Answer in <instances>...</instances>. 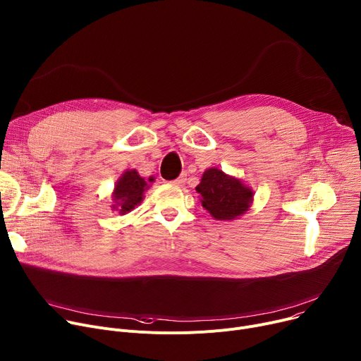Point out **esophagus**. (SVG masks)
Here are the masks:
<instances>
[{"mask_svg": "<svg viewBox=\"0 0 361 361\" xmlns=\"http://www.w3.org/2000/svg\"><path fill=\"white\" fill-rule=\"evenodd\" d=\"M185 180H186V178H185V175H182V176H179L178 179L172 180V185H175V186H178V188H182V186L185 185Z\"/></svg>", "mask_w": 361, "mask_h": 361, "instance_id": "esophagus-1", "label": "esophagus"}]
</instances>
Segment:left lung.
Wrapping results in <instances>:
<instances>
[{"mask_svg": "<svg viewBox=\"0 0 361 361\" xmlns=\"http://www.w3.org/2000/svg\"><path fill=\"white\" fill-rule=\"evenodd\" d=\"M202 207L218 221H231L243 215L253 202V190L240 179L209 168L197 186Z\"/></svg>", "mask_w": 361, "mask_h": 361, "instance_id": "8db88e82", "label": "left lung"}]
</instances>
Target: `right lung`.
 I'll use <instances>...</instances> for the list:
<instances>
[{"label": "right lung", "instance_id": "add662e5", "mask_svg": "<svg viewBox=\"0 0 361 361\" xmlns=\"http://www.w3.org/2000/svg\"><path fill=\"white\" fill-rule=\"evenodd\" d=\"M146 189H149L147 182L135 169L126 171L117 180L113 192V209L118 211L121 215L130 212L143 201Z\"/></svg>", "mask_w": 361, "mask_h": 361}]
</instances>
